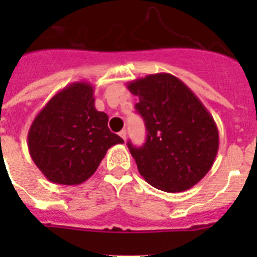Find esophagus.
<instances>
[{
	"label": "esophagus",
	"mask_w": 257,
	"mask_h": 257,
	"mask_svg": "<svg viewBox=\"0 0 257 257\" xmlns=\"http://www.w3.org/2000/svg\"><path fill=\"white\" fill-rule=\"evenodd\" d=\"M119 136H121V138H122V139H123V140H126V136H127L126 130H122L121 133H119Z\"/></svg>",
	"instance_id": "1"
}]
</instances>
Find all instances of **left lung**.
<instances>
[{
  "label": "left lung",
  "instance_id": "1",
  "mask_svg": "<svg viewBox=\"0 0 257 257\" xmlns=\"http://www.w3.org/2000/svg\"><path fill=\"white\" fill-rule=\"evenodd\" d=\"M139 97L135 108L144 118L147 142L127 144L140 175L167 193L190 189L212 167L219 131L206 106L178 77L149 74L127 83Z\"/></svg>",
  "mask_w": 257,
  "mask_h": 257
}]
</instances>
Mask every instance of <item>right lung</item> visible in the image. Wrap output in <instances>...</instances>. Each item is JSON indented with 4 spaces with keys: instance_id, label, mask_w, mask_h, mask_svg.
<instances>
[{
    "instance_id": "1",
    "label": "right lung",
    "mask_w": 257,
    "mask_h": 257,
    "mask_svg": "<svg viewBox=\"0 0 257 257\" xmlns=\"http://www.w3.org/2000/svg\"><path fill=\"white\" fill-rule=\"evenodd\" d=\"M123 140L108 128V115L95 108L94 87L81 81L56 92L28 131L32 160L51 183L87 180L110 147Z\"/></svg>"
}]
</instances>
